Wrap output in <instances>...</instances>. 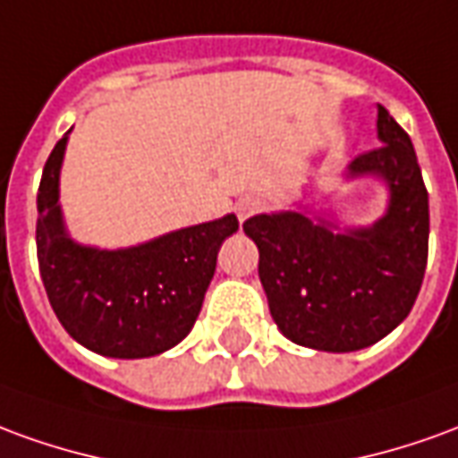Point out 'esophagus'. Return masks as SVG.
Wrapping results in <instances>:
<instances>
[{
  "label": "esophagus",
  "instance_id": "esophagus-1",
  "mask_svg": "<svg viewBox=\"0 0 458 458\" xmlns=\"http://www.w3.org/2000/svg\"><path fill=\"white\" fill-rule=\"evenodd\" d=\"M260 208H262V200L258 196H242L238 203H235V213H238L240 220H248L250 216H255Z\"/></svg>",
  "mask_w": 458,
  "mask_h": 458
}]
</instances>
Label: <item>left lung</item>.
I'll list each match as a JSON object with an SVG mask.
<instances>
[{"instance_id": "left-lung-1", "label": "left lung", "mask_w": 458, "mask_h": 458, "mask_svg": "<svg viewBox=\"0 0 458 458\" xmlns=\"http://www.w3.org/2000/svg\"><path fill=\"white\" fill-rule=\"evenodd\" d=\"M379 148L357 156L350 178L379 175L389 206L369 228L284 210L245 220L260 250L258 273L270 315L287 340L322 352L364 350L404 322L429 252V193L407 131L377 108Z\"/></svg>"}]
</instances>
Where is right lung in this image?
<instances>
[{
	"instance_id": "1",
	"label": "right lung",
	"mask_w": 458,
	"mask_h": 458,
	"mask_svg": "<svg viewBox=\"0 0 458 458\" xmlns=\"http://www.w3.org/2000/svg\"><path fill=\"white\" fill-rule=\"evenodd\" d=\"M64 136L44 165L37 196V258L64 329L86 350L140 360L171 350L196 325L223 240L238 230L230 213L123 250L79 245L59 206Z\"/></svg>"
}]
</instances>
